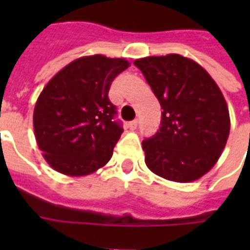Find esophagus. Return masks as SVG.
Masks as SVG:
<instances>
[{"label": "esophagus", "instance_id": "obj_1", "mask_svg": "<svg viewBox=\"0 0 250 250\" xmlns=\"http://www.w3.org/2000/svg\"><path fill=\"white\" fill-rule=\"evenodd\" d=\"M138 123H139L138 120H132V122H130L127 125H128V128H130V130H135L136 127H138Z\"/></svg>", "mask_w": 250, "mask_h": 250}]
</instances>
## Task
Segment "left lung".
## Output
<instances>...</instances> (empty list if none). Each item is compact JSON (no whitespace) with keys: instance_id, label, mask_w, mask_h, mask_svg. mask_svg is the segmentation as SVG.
Listing matches in <instances>:
<instances>
[{"instance_id":"8db88e82","label":"left lung","mask_w":250,"mask_h":250,"mask_svg":"<svg viewBox=\"0 0 250 250\" xmlns=\"http://www.w3.org/2000/svg\"><path fill=\"white\" fill-rule=\"evenodd\" d=\"M162 107L161 127L142 142L147 167L168 181L193 182L225 148L230 118L224 95L202 66L181 55L134 62Z\"/></svg>"}]
</instances>
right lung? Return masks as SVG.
<instances>
[{"label": "right lung", "instance_id": "right-lung-1", "mask_svg": "<svg viewBox=\"0 0 250 250\" xmlns=\"http://www.w3.org/2000/svg\"><path fill=\"white\" fill-rule=\"evenodd\" d=\"M130 62L102 55L80 57L57 72L36 103L33 127L45 161L83 177L103 167L123 132L109 102L111 83Z\"/></svg>", "mask_w": 250, "mask_h": 250}]
</instances>
